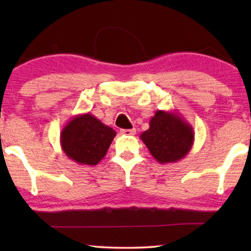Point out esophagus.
<instances>
[{"instance_id": "1", "label": "esophagus", "mask_w": 251, "mask_h": 251, "mask_svg": "<svg viewBox=\"0 0 251 251\" xmlns=\"http://www.w3.org/2000/svg\"><path fill=\"white\" fill-rule=\"evenodd\" d=\"M120 132L125 136H133L136 133V129H122Z\"/></svg>"}]
</instances>
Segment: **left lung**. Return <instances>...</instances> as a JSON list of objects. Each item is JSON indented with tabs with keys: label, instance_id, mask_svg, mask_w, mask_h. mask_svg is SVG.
Listing matches in <instances>:
<instances>
[{
	"label": "left lung",
	"instance_id": "obj_1",
	"mask_svg": "<svg viewBox=\"0 0 251 251\" xmlns=\"http://www.w3.org/2000/svg\"><path fill=\"white\" fill-rule=\"evenodd\" d=\"M140 139L157 162L174 163L190 153L194 131L177 111H156L150 120V128L140 135Z\"/></svg>",
	"mask_w": 251,
	"mask_h": 251
}]
</instances>
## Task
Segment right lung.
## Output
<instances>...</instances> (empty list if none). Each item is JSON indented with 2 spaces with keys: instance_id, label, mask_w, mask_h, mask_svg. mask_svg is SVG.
Segmentation results:
<instances>
[{
  "instance_id": "add662e5",
  "label": "right lung",
  "mask_w": 251,
  "mask_h": 251,
  "mask_svg": "<svg viewBox=\"0 0 251 251\" xmlns=\"http://www.w3.org/2000/svg\"><path fill=\"white\" fill-rule=\"evenodd\" d=\"M115 136L111 126L90 113H84L73 116L65 125L60 145L68 159L83 166H96L104 159Z\"/></svg>"
}]
</instances>
